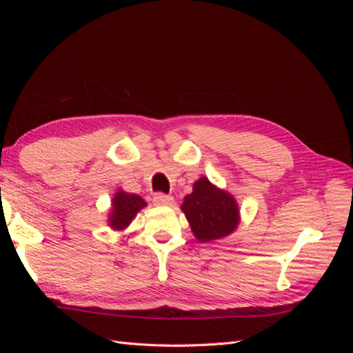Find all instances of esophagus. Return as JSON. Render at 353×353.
<instances>
[{"instance_id": "esophagus-1", "label": "esophagus", "mask_w": 353, "mask_h": 353, "mask_svg": "<svg viewBox=\"0 0 353 353\" xmlns=\"http://www.w3.org/2000/svg\"><path fill=\"white\" fill-rule=\"evenodd\" d=\"M153 203L156 206H170L174 205V199L168 196V194H163V193H157L154 197H153Z\"/></svg>"}]
</instances>
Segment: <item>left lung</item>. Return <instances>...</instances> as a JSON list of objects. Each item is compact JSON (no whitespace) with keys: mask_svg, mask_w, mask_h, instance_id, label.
Returning a JSON list of instances; mask_svg holds the SVG:
<instances>
[{"mask_svg":"<svg viewBox=\"0 0 353 353\" xmlns=\"http://www.w3.org/2000/svg\"><path fill=\"white\" fill-rule=\"evenodd\" d=\"M181 209L199 241L222 239L237 228L236 200L225 191L213 187L205 176L193 185V193L184 197Z\"/></svg>","mask_w":353,"mask_h":353,"instance_id":"left-lung-1","label":"left lung"}]
</instances>
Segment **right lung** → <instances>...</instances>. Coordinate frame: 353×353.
I'll list each match as a JSON object with an SVG mask.
<instances>
[{
  "label": "right lung",
  "mask_w": 353,
  "mask_h": 353,
  "mask_svg": "<svg viewBox=\"0 0 353 353\" xmlns=\"http://www.w3.org/2000/svg\"><path fill=\"white\" fill-rule=\"evenodd\" d=\"M147 206V203L137 194L117 191L113 197V210L109 218L110 225L114 230H123L137 215V212Z\"/></svg>",
  "instance_id": "add662e5"
}]
</instances>
